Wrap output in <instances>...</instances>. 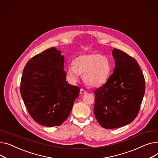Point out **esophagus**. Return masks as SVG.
I'll use <instances>...</instances> for the list:
<instances>
[{
    "instance_id": "obj_1",
    "label": "esophagus",
    "mask_w": 158,
    "mask_h": 158,
    "mask_svg": "<svg viewBox=\"0 0 158 158\" xmlns=\"http://www.w3.org/2000/svg\"><path fill=\"white\" fill-rule=\"evenodd\" d=\"M80 92L81 94H86V93H87V91H86L85 90L83 89H81Z\"/></svg>"
}]
</instances>
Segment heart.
<instances>
[{"instance_id": "1", "label": "heart", "mask_w": 158, "mask_h": 158, "mask_svg": "<svg viewBox=\"0 0 158 158\" xmlns=\"http://www.w3.org/2000/svg\"><path fill=\"white\" fill-rule=\"evenodd\" d=\"M112 71L111 60L106 55L89 53L77 57L73 61V66L66 68V75L72 83L78 81L83 74V80L92 87L104 83L110 77Z\"/></svg>"}]
</instances>
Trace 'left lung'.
Returning <instances> with one entry per match:
<instances>
[{
	"label": "left lung",
	"mask_w": 158,
	"mask_h": 158,
	"mask_svg": "<svg viewBox=\"0 0 158 158\" xmlns=\"http://www.w3.org/2000/svg\"><path fill=\"white\" fill-rule=\"evenodd\" d=\"M115 68L103 85L94 90V112L99 124L118 128L133 121L140 110L145 82L137 61L118 49L112 51Z\"/></svg>",
	"instance_id": "left-lung-1"
}]
</instances>
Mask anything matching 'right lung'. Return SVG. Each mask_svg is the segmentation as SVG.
Listing matches in <instances>:
<instances>
[{
	"instance_id": "obj_1",
	"label": "right lung",
	"mask_w": 158,
	"mask_h": 158,
	"mask_svg": "<svg viewBox=\"0 0 158 158\" xmlns=\"http://www.w3.org/2000/svg\"><path fill=\"white\" fill-rule=\"evenodd\" d=\"M64 57L52 47L27 62L20 83V93L35 122L46 127L61 125L68 117L80 88L66 81Z\"/></svg>"
}]
</instances>
